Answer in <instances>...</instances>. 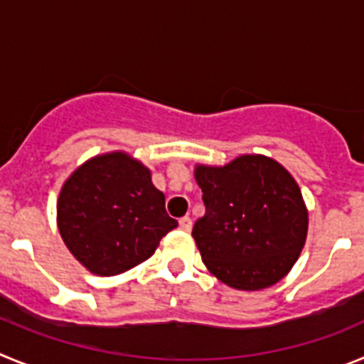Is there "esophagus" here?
<instances>
[{
  "instance_id": "1",
  "label": "esophagus",
  "mask_w": 364,
  "mask_h": 364,
  "mask_svg": "<svg viewBox=\"0 0 364 364\" xmlns=\"http://www.w3.org/2000/svg\"><path fill=\"white\" fill-rule=\"evenodd\" d=\"M178 226H180V230L191 231V228H193L191 218H189V217H182V218H180V220H178Z\"/></svg>"
}]
</instances>
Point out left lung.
Wrapping results in <instances>:
<instances>
[{
	"mask_svg": "<svg viewBox=\"0 0 364 364\" xmlns=\"http://www.w3.org/2000/svg\"><path fill=\"white\" fill-rule=\"evenodd\" d=\"M204 217L193 226L202 262L235 290L273 286L306 242L308 210L284 167L264 154H242L222 167L197 166Z\"/></svg>",
	"mask_w": 364,
	"mask_h": 364,
	"instance_id": "1",
	"label": "left lung"
}]
</instances>
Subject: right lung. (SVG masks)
Segmentation results:
<instances>
[{
  "mask_svg": "<svg viewBox=\"0 0 364 364\" xmlns=\"http://www.w3.org/2000/svg\"><path fill=\"white\" fill-rule=\"evenodd\" d=\"M178 226L151 171L127 153L98 154L65 180L58 230L69 252L96 275H118L149 259Z\"/></svg>",
  "mask_w": 364,
  "mask_h": 364,
  "instance_id": "obj_1",
  "label": "right lung"
}]
</instances>
